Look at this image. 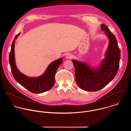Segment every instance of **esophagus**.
Segmentation results:
<instances>
[{"label":"esophagus","mask_w":131,"mask_h":131,"mask_svg":"<svg viewBox=\"0 0 131 131\" xmlns=\"http://www.w3.org/2000/svg\"><path fill=\"white\" fill-rule=\"evenodd\" d=\"M72 54H71L70 53H68L67 54H66V58L67 59H71L72 57Z\"/></svg>","instance_id":"34e87169"}]
</instances>
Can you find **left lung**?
Returning <instances> with one entry per match:
<instances>
[{"label": "left lung", "mask_w": 131, "mask_h": 131, "mask_svg": "<svg viewBox=\"0 0 131 131\" xmlns=\"http://www.w3.org/2000/svg\"><path fill=\"white\" fill-rule=\"evenodd\" d=\"M101 29L109 40L101 65L92 68L86 62L72 60L76 83L81 89L87 91H97L105 87L115 77L119 68L121 52L115 37L104 24L101 25Z\"/></svg>", "instance_id": "8db88e82"}]
</instances>
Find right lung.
I'll list each match as a JSON object with an SVG mask.
<instances>
[{
    "label": "right lung",
    "mask_w": 131,
    "mask_h": 131,
    "mask_svg": "<svg viewBox=\"0 0 131 131\" xmlns=\"http://www.w3.org/2000/svg\"><path fill=\"white\" fill-rule=\"evenodd\" d=\"M19 34L20 33L16 36L12 43L9 56V62L15 79L23 87L33 93H41L49 90L54 86L56 71L62 63L63 58H60L52 62L44 73L39 77H30L22 74L16 66L15 56V40Z\"/></svg>",
    "instance_id": "right-lung-1"
}]
</instances>
